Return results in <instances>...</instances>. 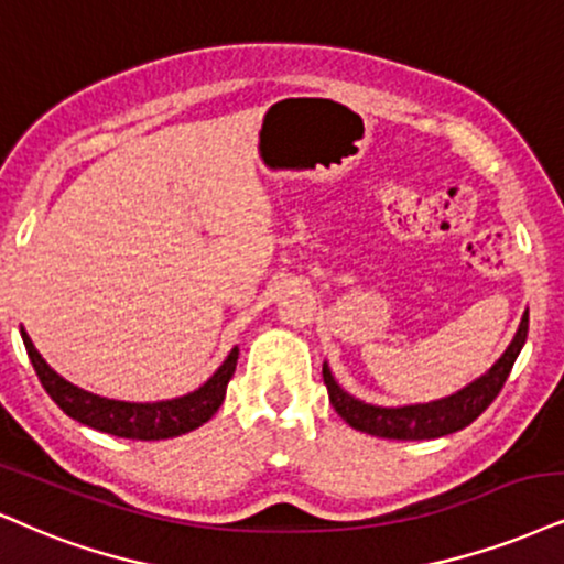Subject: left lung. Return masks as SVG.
Here are the masks:
<instances>
[{
  "instance_id": "8db88e82",
  "label": "left lung",
  "mask_w": 564,
  "mask_h": 564,
  "mask_svg": "<svg viewBox=\"0 0 564 564\" xmlns=\"http://www.w3.org/2000/svg\"><path fill=\"white\" fill-rule=\"evenodd\" d=\"M528 337V311L520 322V329L505 356L491 366L489 373L476 379L474 384L460 389L452 398L426 402V405H408V408H377L366 405L350 394L343 392L335 379H332L329 368L324 366V384L329 389L332 405L352 429L366 431L371 436H384V440H436V436L452 434L474 423L486 408L495 402L502 392L507 377H510L512 366H516L518 352L523 350Z\"/></svg>"
}]
</instances>
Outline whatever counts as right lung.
Returning <instances> with one entry per match:
<instances>
[{"label": "right lung", "mask_w": 564, "mask_h": 564, "mask_svg": "<svg viewBox=\"0 0 564 564\" xmlns=\"http://www.w3.org/2000/svg\"><path fill=\"white\" fill-rule=\"evenodd\" d=\"M20 335H23L28 358L36 368L48 398L57 402L69 419L86 423V426L96 431H104V434L122 436V440H170V436H180L185 431L198 429L225 402L227 384L232 379L235 366H238V347H232V352L219 366V371L196 392L166 402H122L99 398V394H90L86 389L69 384L57 371L46 366V360L39 356V350L23 329H20Z\"/></svg>", "instance_id": "right-lung-1"}]
</instances>
